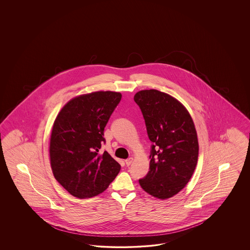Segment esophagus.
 Instances as JSON below:
<instances>
[{"instance_id":"1","label":"esophagus","mask_w":250,"mask_h":250,"mask_svg":"<svg viewBox=\"0 0 250 250\" xmlns=\"http://www.w3.org/2000/svg\"><path fill=\"white\" fill-rule=\"evenodd\" d=\"M133 160H134L133 158H129V159H125V164H126V166H130V165L132 164Z\"/></svg>"}]
</instances>
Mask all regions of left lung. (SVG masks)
<instances>
[{
	"mask_svg": "<svg viewBox=\"0 0 250 250\" xmlns=\"http://www.w3.org/2000/svg\"><path fill=\"white\" fill-rule=\"evenodd\" d=\"M134 100L153 142L149 171L139 184L148 194L166 200L186 186L196 167L199 144L195 125L186 107L167 93L143 90L136 92Z\"/></svg>",
	"mask_w": 250,
	"mask_h": 250,
	"instance_id": "obj_1",
	"label": "left lung"
}]
</instances>
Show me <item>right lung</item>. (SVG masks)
Masks as SVG:
<instances>
[{"mask_svg":"<svg viewBox=\"0 0 250 250\" xmlns=\"http://www.w3.org/2000/svg\"><path fill=\"white\" fill-rule=\"evenodd\" d=\"M122 94L93 91L69 100L54 121L49 142L55 179L72 196L85 199L104 192L121 166L107 151L104 131Z\"/></svg>","mask_w":250,"mask_h":250,"instance_id":"1","label":"right lung"}]
</instances>
